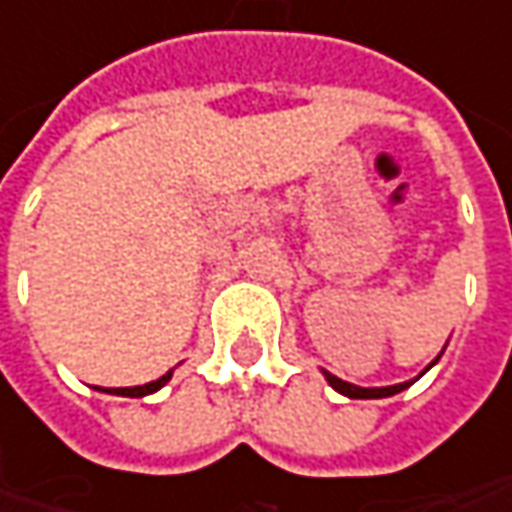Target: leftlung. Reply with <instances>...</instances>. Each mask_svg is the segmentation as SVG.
Instances as JSON below:
<instances>
[{
  "instance_id": "left-lung-1",
  "label": "left lung",
  "mask_w": 512,
  "mask_h": 512,
  "mask_svg": "<svg viewBox=\"0 0 512 512\" xmlns=\"http://www.w3.org/2000/svg\"><path fill=\"white\" fill-rule=\"evenodd\" d=\"M435 361H438V358H435ZM433 364H430V367H433ZM323 375H326L329 387L338 389V392H341V395H346V398H387V395H395V392H401V389H407L412 384V381H404V384H395V387H355V384H349V381L335 378L332 372H323Z\"/></svg>"
}]
</instances>
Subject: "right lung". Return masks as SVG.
<instances>
[{
    "label": "right lung",
    "instance_id": "1",
    "mask_svg": "<svg viewBox=\"0 0 512 512\" xmlns=\"http://www.w3.org/2000/svg\"><path fill=\"white\" fill-rule=\"evenodd\" d=\"M168 381H171V372H166L163 378H157V381H151V384H143V387L102 389V392H111V395H128V398H143V395H151V392H157L160 387H166ZM97 389H100V387H97Z\"/></svg>",
    "mask_w": 512,
    "mask_h": 512
}]
</instances>
